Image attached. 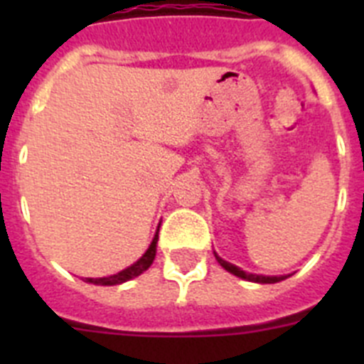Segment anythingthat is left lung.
Returning a JSON list of instances; mask_svg holds the SVG:
<instances>
[{"instance_id": "8db88e82", "label": "left lung", "mask_w": 364, "mask_h": 364, "mask_svg": "<svg viewBox=\"0 0 364 364\" xmlns=\"http://www.w3.org/2000/svg\"><path fill=\"white\" fill-rule=\"evenodd\" d=\"M215 259L218 260V264L226 269V272L233 273V275H237V277L244 279V281H250V282H259V284H273V282H281V281H284V279L290 277V275H281V277H277V275H272V277H269V275H257V273H247V272H244V269H240L239 266H235V264H231V262H228V260L220 259L217 253H215Z\"/></svg>"}]
</instances>
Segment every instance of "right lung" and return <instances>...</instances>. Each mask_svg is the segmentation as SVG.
<instances>
[{
	"instance_id": "obj_1",
	"label": "right lung",
	"mask_w": 364,
	"mask_h": 364,
	"mask_svg": "<svg viewBox=\"0 0 364 364\" xmlns=\"http://www.w3.org/2000/svg\"><path fill=\"white\" fill-rule=\"evenodd\" d=\"M156 242H159V230H156V235H154L153 242H151L149 247H147V252L144 253V255L140 257V259H138L134 264H131L129 268L122 269V272H118L117 275H111V277L85 279V282H91V284H98V286H114V284H122V282L131 281V279L138 277L140 273H144L151 264H153L154 255H156Z\"/></svg>"
}]
</instances>
